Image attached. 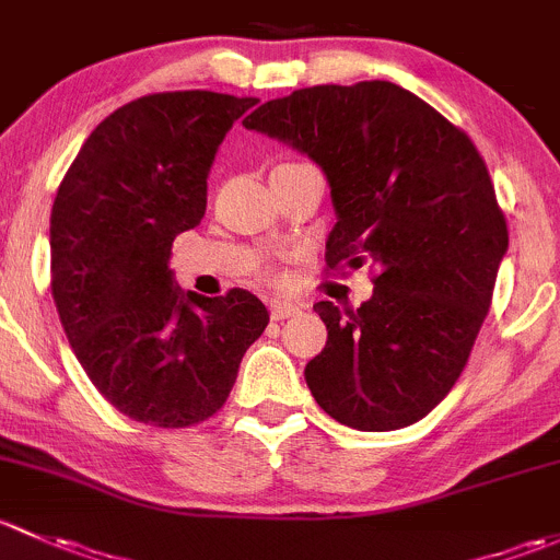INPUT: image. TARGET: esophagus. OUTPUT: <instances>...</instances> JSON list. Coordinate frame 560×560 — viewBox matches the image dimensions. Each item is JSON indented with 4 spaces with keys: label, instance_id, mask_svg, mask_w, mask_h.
Instances as JSON below:
<instances>
[{
    "label": "esophagus",
    "instance_id": "obj_1",
    "mask_svg": "<svg viewBox=\"0 0 560 560\" xmlns=\"http://www.w3.org/2000/svg\"><path fill=\"white\" fill-rule=\"evenodd\" d=\"M296 313H299V307L293 302H280V299L269 302V315H272V320H285Z\"/></svg>",
    "mask_w": 560,
    "mask_h": 560
}]
</instances>
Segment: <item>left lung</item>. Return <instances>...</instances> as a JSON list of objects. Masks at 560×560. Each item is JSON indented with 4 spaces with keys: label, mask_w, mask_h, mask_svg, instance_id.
<instances>
[{
    "label": "left lung",
    "mask_w": 560,
    "mask_h": 560,
    "mask_svg": "<svg viewBox=\"0 0 560 560\" xmlns=\"http://www.w3.org/2000/svg\"><path fill=\"white\" fill-rule=\"evenodd\" d=\"M242 124L326 172L337 210L326 272L374 269L359 310L315 304L328 328L304 369L315 401L359 431L418 423L464 372L510 245L480 151L388 80L299 89Z\"/></svg>",
    "instance_id": "obj_1"
}]
</instances>
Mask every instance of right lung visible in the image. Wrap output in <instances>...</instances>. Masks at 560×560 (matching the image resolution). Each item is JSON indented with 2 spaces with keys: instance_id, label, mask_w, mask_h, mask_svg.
I'll return each mask as SVG.
<instances>
[{
  "instance_id": "1",
  "label": "right lung",
  "mask_w": 560,
  "mask_h": 560,
  "mask_svg": "<svg viewBox=\"0 0 560 560\" xmlns=\"http://www.w3.org/2000/svg\"><path fill=\"white\" fill-rule=\"evenodd\" d=\"M258 100L148 94L107 115L50 212V291L80 366L126 418L188 429L212 418L269 323L245 288L183 293L170 253L199 226L207 175L234 120Z\"/></svg>"
}]
</instances>
